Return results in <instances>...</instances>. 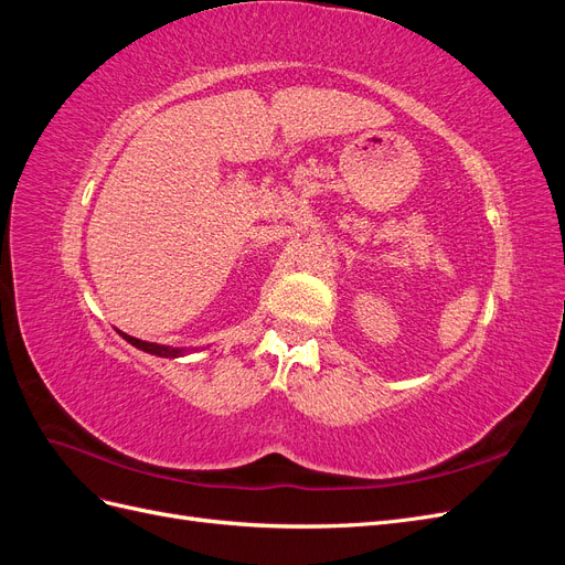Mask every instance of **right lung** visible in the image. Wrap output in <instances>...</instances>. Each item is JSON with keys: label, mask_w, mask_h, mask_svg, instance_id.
Segmentation results:
<instances>
[{"label": "right lung", "mask_w": 565, "mask_h": 565, "mask_svg": "<svg viewBox=\"0 0 565 565\" xmlns=\"http://www.w3.org/2000/svg\"><path fill=\"white\" fill-rule=\"evenodd\" d=\"M119 334H122V339H127L131 347L141 349V351H146V353H150V355H160V358H181V355H185V353H193V351H198V349H179V347L156 344V341H143V339H136V337H131V334H125V332H119Z\"/></svg>", "instance_id": "obj_1"}]
</instances>
